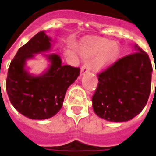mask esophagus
I'll list each match as a JSON object with an SVG mask.
<instances>
[{
  "mask_svg": "<svg viewBox=\"0 0 156 156\" xmlns=\"http://www.w3.org/2000/svg\"><path fill=\"white\" fill-rule=\"evenodd\" d=\"M89 69H90V67H89V65L88 63H85L82 66L81 70H80V76H83L85 73L89 72Z\"/></svg>",
  "mask_w": 156,
  "mask_h": 156,
  "instance_id": "obj_1",
  "label": "esophagus"
}]
</instances>
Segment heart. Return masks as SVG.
I'll use <instances>...</instances> for the list:
<instances>
[{"label":"heart","mask_w":156,"mask_h":156,"mask_svg":"<svg viewBox=\"0 0 156 156\" xmlns=\"http://www.w3.org/2000/svg\"><path fill=\"white\" fill-rule=\"evenodd\" d=\"M119 52L120 48L116 42L101 37H93L84 42L81 55L87 58L96 56L93 61V67L97 71H103L114 63Z\"/></svg>","instance_id":"b5f03b06"}]
</instances>
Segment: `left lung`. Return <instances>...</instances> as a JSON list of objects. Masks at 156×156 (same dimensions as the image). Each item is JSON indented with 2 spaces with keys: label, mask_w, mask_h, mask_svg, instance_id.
Wrapping results in <instances>:
<instances>
[{
  "label": "left lung",
  "mask_w": 156,
  "mask_h": 156,
  "mask_svg": "<svg viewBox=\"0 0 156 156\" xmlns=\"http://www.w3.org/2000/svg\"><path fill=\"white\" fill-rule=\"evenodd\" d=\"M134 47V53L118 59L98 75V84L92 102L100 118L112 122L128 121L147 104L152 65L148 54L137 44Z\"/></svg>",
  "instance_id": "1"
}]
</instances>
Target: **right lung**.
<instances>
[{
	"mask_svg": "<svg viewBox=\"0 0 156 156\" xmlns=\"http://www.w3.org/2000/svg\"><path fill=\"white\" fill-rule=\"evenodd\" d=\"M51 41L44 32H38L18 50L8 70L5 86L9 101L18 112L30 119H49L56 115L68 87L80 75L79 67L62 65L55 54L47 55L50 65L44 74H29L25 69L27 60L49 50Z\"/></svg>",
	"mask_w": 156,
	"mask_h": 156,
	"instance_id": "obj_1",
	"label": "right lung"
}]
</instances>
